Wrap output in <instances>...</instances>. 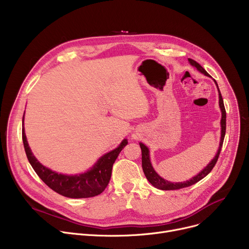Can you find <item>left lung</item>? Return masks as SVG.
Listing matches in <instances>:
<instances>
[{"instance_id":"obj_1","label":"left lung","mask_w":249,"mask_h":249,"mask_svg":"<svg viewBox=\"0 0 249 249\" xmlns=\"http://www.w3.org/2000/svg\"><path fill=\"white\" fill-rule=\"evenodd\" d=\"M189 61L193 65V67H195L200 72H202L205 75L209 76V73L203 69V67H201V65L197 61H195L194 59H191V58H189ZM214 82H215V84H216V86L218 88V85H217L215 80H214ZM218 93H219V106H220L221 113H222V119H221V140H220V144H219V149L217 151V154L215 155V158L211 160V162L209 163L203 169V171L201 173H199L197 176H195L191 179H189L187 181H182V182H171V181H168V180L162 178L161 177H160L158 175V173L154 171L152 165H151L150 159H149V150H148L147 146H145L141 142L139 143L140 148H141V152H142V168H143V172H144V175H145L146 178L148 179V181L150 182V184L153 187L158 188L160 190H163V191H171V190H178V189H182V188H187V187H190V186L196 184V182H198L202 178H204L209 173L212 171L213 167L215 166V164H216V162L218 160L222 145H223L225 132H226V111H225V107H224L223 98H222V96H221L219 88H218Z\"/></svg>"}]
</instances>
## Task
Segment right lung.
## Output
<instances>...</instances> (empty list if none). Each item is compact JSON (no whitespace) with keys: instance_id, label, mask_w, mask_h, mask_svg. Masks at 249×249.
Masks as SVG:
<instances>
[{"instance_id":"1","label":"right lung","mask_w":249,"mask_h":249,"mask_svg":"<svg viewBox=\"0 0 249 249\" xmlns=\"http://www.w3.org/2000/svg\"><path fill=\"white\" fill-rule=\"evenodd\" d=\"M22 139L26 155H27V159L38 177L51 190H53L61 196H64V197L72 199L95 197V196H98L104 192L110 181L113 164L121 150L128 143V141L124 139L117 148L104 154L87 173L69 176L52 172L51 169L45 167L36 160L28 145L24 128L22 130Z\"/></svg>"}]
</instances>
